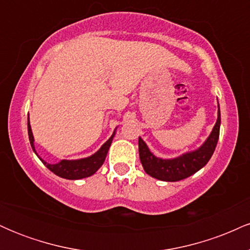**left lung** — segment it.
<instances>
[{"label": "left lung", "mask_w": 250, "mask_h": 250, "mask_svg": "<svg viewBox=\"0 0 250 250\" xmlns=\"http://www.w3.org/2000/svg\"><path fill=\"white\" fill-rule=\"evenodd\" d=\"M217 120L213 130L207 137L203 145L193 151H188L174 159H161L156 157L149 150L148 146L139 137V154L142 167L145 171L151 177L166 182H176V181L187 179L199 171L207 165L214 154L220 135L221 113L220 105H217Z\"/></svg>", "instance_id": "left-lung-1"}]
</instances>
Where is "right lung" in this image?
<instances>
[{
	"instance_id": "obj_1",
	"label": "right lung",
	"mask_w": 250,
	"mask_h": 250,
	"mask_svg": "<svg viewBox=\"0 0 250 250\" xmlns=\"http://www.w3.org/2000/svg\"><path fill=\"white\" fill-rule=\"evenodd\" d=\"M115 130H114L113 135L109 137L108 141L105 142L95 154L91 155V156L79 160H61L59 163L51 165V163H48L45 162L44 160H42L41 157L39 156V154L36 153L35 145H34V135L33 131H31L29 115H28V135H29L30 146L31 148H33L34 153L39 156V159L43 162V165L49 169L50 171H53V173L56 174L57 176L67 180L84 179V177L91 176V175H94L97 170H99L100 167L103 165V162H104L105 156H107L109 148H110L111 142H113L114 135H115Z\"/></svg>"
}]
</instances>
